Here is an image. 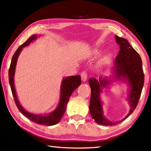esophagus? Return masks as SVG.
<instances>
[{
  "instance_id": "34e87169",
  "label": "esophagus",
  "mask_w": 151,
  "mask_h": 151,
  "mask_svg": "<svg viewBox=\"0 0 151 151\" xmlns=\"http://www.w3.org/2000/svg\"><path fill=\"white\" fill-rule=\"evenodd\" d=\"M81 76L82 81H86V79H87V73H86V71H83V72L81 73Z\"/></svg>"
}]
</instances>
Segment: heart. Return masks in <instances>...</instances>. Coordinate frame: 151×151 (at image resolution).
<instances>
[{"label": "heart", "instance_id": "b5f03b06", "mask_svg": "<svg viewBox=\"0 0 151 151\" xmlns=\"http://www.w3.org/2000/svg\"><path fill=\"white\" fill-rule=\"evenodd\" d=\"M101 52V50L98 49V48H96V49H94L93 51V55H99V53ZM110 58H111V55H108L105 56V57H104V58L103 59V63H108L109 61L110 60Z\"/></svg>", "mask_w": 151, "mask_h": 151}]
</instances>
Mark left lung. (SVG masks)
<instances>
[{
    "instance_id": "1",
    "label": "left lung",
    "mask_w": 151,
    "mask_h": 151,
    "mask_svg": "<svg viewBox=\"0 0 151 151\" xmlns=\"http://www.w3.org/2000/svg\"><path fill=\"white\" fill-rule=\"evenodd\" d=\"M117 44L120 46L119 55L115 58L114 70V78L127 82L129 86L128 101L131 106L129 112L124 118L120 121L113 122L106 119L103 111V103L101 94L103 88L111 83L112 79L99 76V80L91 78L88 83L91 88V97L89 110L93 119L97 124L104 126H112L120 123L129 117L136 109L139 103L142 89L144 85L145 75L142 70V60L140 55L129 44L127 39L115 36Z\"/></svg>"
}]
</instances>
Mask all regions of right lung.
Segmentation results:
<instances>
[{
    "mask_svg": "<svg viewBox=\"0 0 151 151\" xmlns=\"http://www.w3.org/2000/svg\"><path fill=\"white\" fill-rule=\"evenodd\" d=\"M39 37H40V35L38 36L37 35H32L31 37L28 39L26 42L23 43L22 45H20L16 50V52H14L12 58V61L9 70V84L10 86H11V91L14 97L15 104H16L19 111L24 116H26L27 119H29L31 121L36 122L37 124L47 125V126H52V125L58 123L60 121L61 119H62L63 114L66 111V104H67L68 100H69L70 96L73 93V91L81 85V76L76 75L68 76V77H66L63 79L60 86V102L58 104L57 109L53 112H50V114H45V115H42V114H35L30 113V112L24 110L23 107L20 105L19 100H18L16 91H15L14 82L15 68H16L18 57H19V55H20L22 48H23V47L29 45L30 43L34 41Z\"/></svg>",
    "mask_w": 151,
    "mask_h": 151,
    "instance_id": "add662e5",
    "label": "right lung"
}]
</instances>
